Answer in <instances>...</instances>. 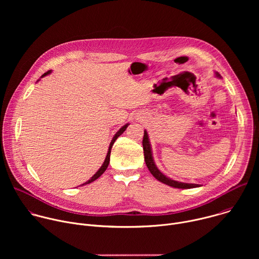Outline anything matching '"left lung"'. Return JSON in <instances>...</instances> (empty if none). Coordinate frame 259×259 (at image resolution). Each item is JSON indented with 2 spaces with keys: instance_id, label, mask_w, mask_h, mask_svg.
I'll return each instance as SVG.
<instances>
[{
  "instance_id": "obj_1",
  "label": "left lung",
  "mask_w": 259,
  "mask_h": 259,
  "mask_svg": "<svg viewBox=\"0 0 259 259\" xmlns=\"http://www.w3.org/2000/svg\"><path fill=\"white\" fill-rule=\"evenodd\" d=\"M215 76L219 79H221V76L219 75L218 72H215ZM142 146H143V153H144V161L146 164V167L149 168L150 172L153 174V176L158 179L159 181L167 184L169 187L175 188V189H194V188H198L200 187L199 184H195V183H186V182H180V181H176L173 180L171 178H169L168 176H166L162 171H160V169L157 167L154 157H153V153H152V145H151V141L149 139V134H147L146 130H144V135H143V140H142Z\"/></svg>"
}]
</instances>
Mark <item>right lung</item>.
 <instances>
[{
    "instance_id": "1",
    "label": "right lung",
    "mask_w": 259,
    "mask_h": 259,
    "mask_svg": "<svg viewBox=\"0 0 259 259\" xmlns=\"http://www.w3.org/2000/svg\"><path fill=\"white\" fill-rule=\"evenodd\" d=\"M51 71L52 70H48L47 72H45V73H43L42 75V77L41 78H44V77H46V76H48L49 73H51ZM38 81H40V80H38ZM128 123L126 124V125H124L123 127H121L120 128V130L114 135V137H113V139H112V141H110V143H109V146H108V151H107V154H106V157H105V160H104V162H103V164L101 165V167L98 169V171L88 180V181H86L85 183H83V184H81V187L82 186H85V184H88V183H91V182H93L94 180H96L99 176H101L102 175V173H104V171L106 170V168H107V166H108V164H109V157H110V150H112V147H113V144L115 143V141H116V139L121 135V134H123V132L127 129V127H128Z\"/></svg>"
}]
</instances>
